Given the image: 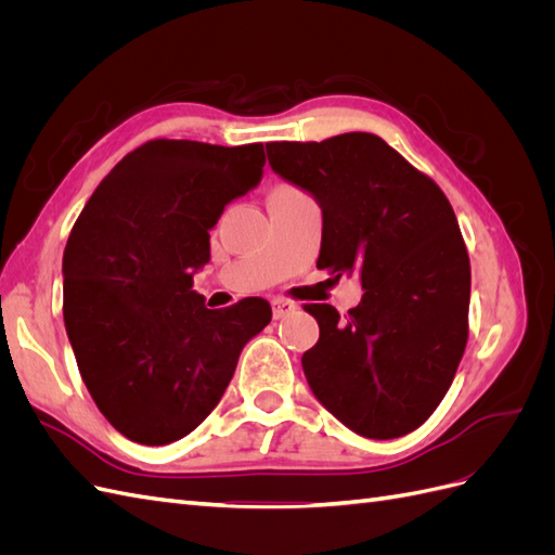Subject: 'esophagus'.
Listing matches in <instances>:
<instances>
[{"instance_id": "34e87169", "label": "esophagus", "mask_w": 555, "mask_h": 555, "mask_svg": "<svg viewBox=\"0 0 555 555\" xmlns=\"http://www.w3.org/2000/svg\"><path fill=\"white\" fill-rule=\"evenodd\" d=\"M271 306H273V317H275V319L294 314V312L298 310V306L294 304V300H289V298H273Z\"/></svg>"}]
</instances>
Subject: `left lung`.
<instances>
[{"label": "left lung", "instance_id": "left-lung-1", "mask_svg": "<svg viewBox=\"0 0 555 555\" xmlns=\"http://www.w3.org/2000/svg\"><path fill=\"white\" fill-rule=\"evenodd\" d=\"M266 153L322 208L317 268L361 275V304L345 317L306 306L319 324L304 354L312 393L363 438L412 433L449 391L467 343L469 259L451 204L375 133L268 143Z\"/></svg>", "mask_w": 555, "mask_h": 555}]
</instances>
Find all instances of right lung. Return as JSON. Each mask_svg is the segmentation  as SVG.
<instances>
[{"label":"right lung","mask_w":555,"mask_h":555,"mask_svg":"<svg viewBox=\"0 0 555 555\" xmlns=\"http://www.w3.org/2000/svg\"><path fill=\"white\" fill-rule=\"evenodd\" d=\"M263 143L147 141L102 180L64 247V326L92 400L139 444H169L215 410L263 298L208 310L192 289L210 229L263 176Z\"/></svg>","instance_id":"obj_1"}]
</instances>
